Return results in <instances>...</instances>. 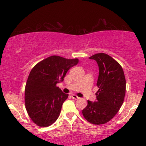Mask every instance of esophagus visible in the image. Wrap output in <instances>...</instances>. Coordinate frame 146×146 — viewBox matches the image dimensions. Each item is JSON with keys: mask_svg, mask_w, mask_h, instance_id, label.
Returning <instances> with one entry per match:
<instances>
[{"mask_svg": "<svg viewBox=\"0 0 146 146\" xmlns=\"http://www.w3.org/2000/svg\"><path fill=\"white\" fill-rule=\"evenodd\" d=\"M71 97H72V98L74 99V100H78V99H80L79 97H78L76 95H75V94H72Z\"/></svg>", "mask_w": 146, "mask_h": 146, "instance_id": "34e87169", "label": "esophagus"}]
</instances>
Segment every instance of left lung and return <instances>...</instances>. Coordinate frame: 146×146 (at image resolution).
Listing matches in <instances>:
<instances>
[{
  "instance_id": "left-lung-1",
  "label": "left lung",
  "mask_w": 146,
  "mask_h": 146,
  "mask_svg": "<svg viewBox=\"0 0 146 146\" xmlns=\"http://www.w3.org/2000/svg\"><path fill=\"white\" fill-rule=\"evenodd\" d=\"M89 58L95 60L98 64L99 90L96 101L88 100L82 114L93 124H104L118 113L124 100L126 86L124 73L121 65L106 53H96Z\"/></svg>"
}]
</instances>
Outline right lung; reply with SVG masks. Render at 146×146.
Segmentation results:
<instances>
[{"label": "right lung", "mask_w": 146, "mask_h": 146, "mask_svg": "<svg viewBox=\"0 0 146 146\" xmlns=\"http://www.w3.org/2000/svg\"><path fill=\"white\" fill-rule=\"evenodd\" d=\"M79 60L52 56L35 65L30 72L25 90V108L33 123L40 127L53 124L59 117L65 94L58 83Z\"/></svg>", "instance_id": "1"}]
</instances>
